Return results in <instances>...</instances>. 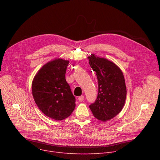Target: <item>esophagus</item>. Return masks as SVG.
I'll use <instances>...</instances> for the list:
<instances>
[{
  "label": "esophagus",
  "instance_id": "esophagus-1",
  "mask_svg": "<svg viewBox=\"0 0 160 160\" xmlns=\"http://www.w3.org/2000/svg\"><path fill=\"white\" fill-rule=\"evenodd\" d=\"M78 101H79V102H82V101H83V100H84V96H83V95L80 96V97L78 98Z\"/></svg>",
  "mask_w": 160,
  "mask_h": 160
}]
</instances>
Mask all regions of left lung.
Here are the masks:
<instances>
[{"mask_svg":"<svg viewBox=\"0 0 160 160\" xmlns=\"http://www.w3.org/2000/svg\"><path fill=\"white\" fill-rule=\"evenodd\" d=\"M91 69L98 80V95L89 105L95 117L100 121L110 120L119 114L124 105L127 88L122 71L106 58L91 54L88 57Z\"/></svg>","mask_w":160,"mask_h":160,"instance_id":"8db88e82","label":"left lung"}]
</instances>
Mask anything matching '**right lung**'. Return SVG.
<instances>
[{
  "instance_id": "right-lung-1",
  "label": "right lung",
  "mask_w": 160,
  "mask_h": 160,
  "mask_svg": "<svg viewBox=\"0 0 160 160\" xmlns=\"http://www.w3.org/2000/svg\"><path fill=\"white\" fill-rule=\"evenodd\" d=\"M69 61L55 59L41 67L32 82L33 99L46 116L61 121L71 115L76 99L65 80Z\"/></svg>"
}]
</instances>
